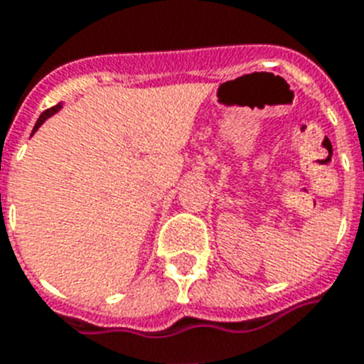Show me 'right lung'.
Masks as SVG:
<instances>
[{"label": "right lung", "mask_w": 364, "mask_h": 364, "mask_svg": "<svg viewBox=\"0 0 364 364\" xmlns=\"http://www.w3.org/2000/svg\"><path fill=\"white\" fill-rule=\"evenodd\" d=\"M60 107H63V105H60V103H59V105L51 107V109H48V111H44V112H42V114H41V118H38V122H36V124H35V129H33V133H35V131L38 129V127H41V125L44 124V122L48 120V118H50V116H53L55 112L59 111Z\"/></svg>", "instance_id": "obj_1"}]
</instances>
